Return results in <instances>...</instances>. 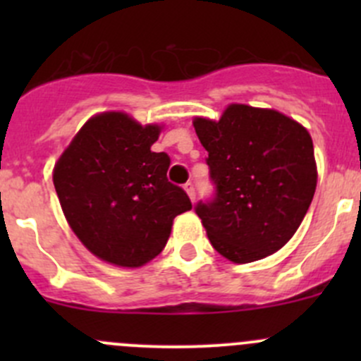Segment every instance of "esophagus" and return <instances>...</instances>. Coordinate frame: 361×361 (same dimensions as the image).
I'll return each instance as SVG.
<instances>
[{
    "mask_svg": "<svg viewBox=\"0 0 361 361\" xmlns=\"http://www.w3.org/2000/svg\"><path fill=\"white\" fill-rule=\"evenodd\" d=\"M185 192H187V194H188V197H190V201L194 202V201H195V188H194V183H190V181H188V183L185 185Z\"/></svg>",
    "mask_w": 361,
    "mask_h": 361,
    "instance_id": "34e87169",
    "label": "esophagus"
}]
</instances>
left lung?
I'll return each mask as SVG.
<instances>
[{"label":"left lung","mask_w":361,"mask_h":361,"mask_svg":"<svg viewBox=\"0 0 361 361\" xmlns=\"http://www.w3.org/2000/svg\"><path fill=\"white\" fill-rule=\"evenodd\" d=\"M207 152L213 199L197 202L213 248L235 264L281 250L304 220L316 190L307 129L276 110L231 104L218 122L194 120Z\"/></svg>","instance_id":"1"}]
</instances>
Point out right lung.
I'll use <instances>...</instances> for the list:
<instances>
[{"label":"right lung","instance_id":"obj_1","mask_svg":"<svg viewBox=\"0 0 361 361\" xmlns=\"http://www.w3.org/2000/svg\"><path fill=\"white\" fill-rule=\"evenodd\" d=\"M160 126L122 111L92 116L54 167V187L69 227L90 253L120 267H141L169 239L173 220L192 209L167 180L171 159L152 152Z\"/></svg>","mask_w":361,"mask_h":361}]
</instances>
